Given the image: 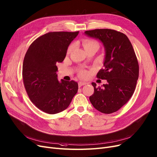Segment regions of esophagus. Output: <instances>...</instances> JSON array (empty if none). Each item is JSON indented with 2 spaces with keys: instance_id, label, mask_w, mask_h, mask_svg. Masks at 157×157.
<instances>
[{
  "instance_id": "34e87169",
  "label": "esophagus",
  "mask_w": 157,
  "mask_h": 157,
  "mask_svg": "<svg viewBox=\"0 0 157 157\" xmlns=\"http://www.w3.org/2000/svg\"><path fill=\"white\" fill-rule=\"evenodd\" d=\"M86 82H78V86H79V87L84 86V85H86Z\"/></svg>"
}]
</instances>
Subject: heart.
Here are the masks:
<instances>
[{
  "label": "heart",
  "mask_w": 157,
  "mask_h": 157,
  "mask_svg": "<svg viewBox=\"0 0 157 157\" xmlns=\"http://www.w3.org/2000/svg\"><path fill=\"white\" fill-rule=\"evenodd\" d=\"M82 46L86 51L93 47H97L98 48H99L98 43L96 40H92V39H84L82 40ZM73 45H71L68 49V52H70L73 49ZM79 75L80 77L84 78L87 76V71L84 70H80L79 71Z\"/></svg>",
  "instance_id": "b5f03b06"
}]
</instances>
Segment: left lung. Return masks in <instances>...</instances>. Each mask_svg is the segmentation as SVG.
<instances>
[{"instance_id": "obj_1", "label": "left lung", "mask_w": 157, "mask_h": 157, "mask_svg": "<svg viewBox=\"0 0 157 157\" xmlns=\"http://www.w3.org/2000/svg\"><path fill=\"white\" fill-rule=\"evenodd\" d=\"M86 35L101 41L105 47L104 69L97 75L106 80L102 88L95 82L93 95L90 100L100 112L110 114L126 104L135 91L139 75V62L132 44L123 33L111 29H96L85 31Z\"/></svg>"}]
</instances>
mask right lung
<instances>
[{"label":"right lung","mask_w":157,"mask_h":157,"mask_svg":"<svg viewBox=\"0 0 157 157\" xmlns=\"http://www.w3.org/2000/svg\"><path fill=\"white\" fill-rule=\"evenodd\" d=\"M78 31H53L35 39L25 55L22 78L25 90L34 105L48 114L65 110L78 91L73 80H58L57 63L66 57L69 45Z\"/></svg>","instance_id":"right-lung-1"}]
</instances>
